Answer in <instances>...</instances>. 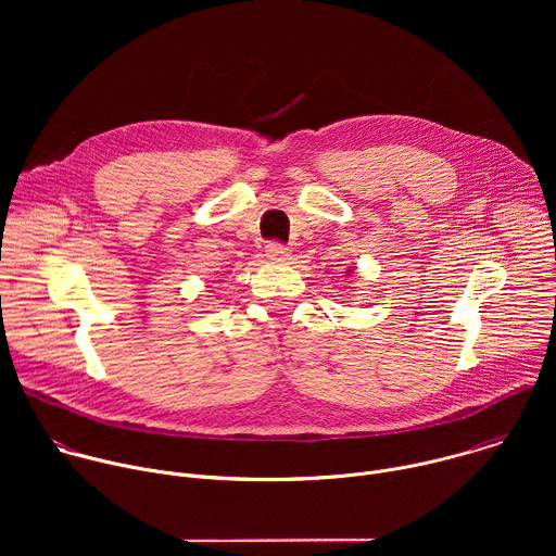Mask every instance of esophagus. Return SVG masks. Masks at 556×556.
I'll list each match as a JSON object with an SVG mask.
<instances>
[{"instance_id": "esophagus-1", "label": "esophagus", "mask_w": 556, "mask_h": 556, "mask_svg": "<svg viewBox=\"0 0 556 556\" xmlns=\"http://www.w3.org/2000/svg\"><path fill=\"white\" fill-rule=\"evenodd\" d=\"M266 257L273 260V262H286L290 257V253H288V247H283L279 242H268L266 244Z\"/></svg>"}]
</instances>
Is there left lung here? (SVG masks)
Wrapping results in <instances>:
<instances>
[{"label": "left lung", "mask_w": 556, "mask_h": 556, "mask_svg": "<svg viewBox=\"0 0 556 556\" xmlns=\"http://www.w3.org/2000/svg\"><path fill=\"white\" fill-rule=\"evenodd\" d=\"M348 273H350V270H348Z\"/></svg>", "instance_id": "left-lung-1"}]
</instances>
